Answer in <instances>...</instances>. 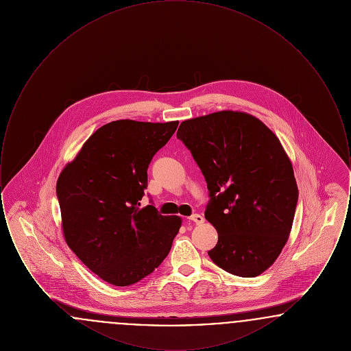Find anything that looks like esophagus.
<instances>
[{
  "instance_id": "esophagus-1",
  "label": "esophagus",
  "mask_w": 351,
  "mask_h": 351,
  "mask_svg": "<svg viewBox=\"0 0 351 351\" xmlns=\"http://www.w3.org/2000/svg\"><path fill=\"white\" fill-rule=\"evenodd\" d=\"M189 221H192V222H195V223H197V225H200L204 222V217L201 216V215H192L191 217H188Z\"/></svg>"
}]
</instances>
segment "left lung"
I'll list each match as a JSON object with an SVG mask.
<instances>
[{
	"mask_svg": "<svg viewBox=\"0 0 351 351\" xmlns=\"http://www.w3.org/2000/svg\"><path fill=\"white\" fill-rule=\"evenodd\" d=\"M209 191L205 218L218 267L242 278L266 271L289 237L299 189L280 141L250 114L223 110L183 121L178 134Z\"/></svg>",
	"mask_w": 351,
	"mask_h": 351,
	"instance_id": "8db88e82",
	"label": "left lung"
}]
</instances>
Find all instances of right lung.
<instances>
[{
  "label": "right lung",
  "mask_w": 351,
  "mask_h": 351,
  "mask_svg": "<svg viewBox=\"0 0 351 351\" xmlns=\"http://www.w3.org/2000/svg\"><path fill=\"white\" fill-rule=\"evenodd\" d=\"M119 119L89 136L58 179L63 233L69 249L106 283H138L165 261L182 219L139 208L147 168L178 129Z\"/></svg>",
  "instance_id": "1"
}]
</instances>
